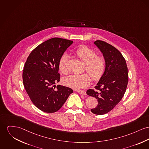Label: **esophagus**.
I'll return each instance as SVG.
<instances>
[{"instance_id":"obj_1","label":"esophagus","mask_w":149,"mask_h":149,"mask_svg":"<svg viewBox=\"0 0 149 149\" xmlns=\"http://www.w3.org/2000/svg\"><path fill=\"white\" fill-rule=\"evenodd\" d=\"M77 92H78V93H79V94H81V95H85L86 94V91H84V90H78L77 91Z\"/></svg>"}]
</instances>
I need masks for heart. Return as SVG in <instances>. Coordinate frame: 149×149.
<instances>
[{"label": "heart", "instance_id": "heart-1", "mask_svg": "<svg viewBox=\"0 0 149 149\" xmlns=\"http://www.w3.org/2000/svg\"><path fill=\"white\" fill-rule=\"evenodd\" d=\"M75 54L85 64V70L87 73L80 74H70L63 79L64 84L74 89L86 87L90 82L91 78L94 81H98L102 77L106 68V60L101 56H97V52L86 46H81L76 50ZM69 56L63 54L59 63V70L63 74L68 72L67 64ZM90 75L89 76L88 74Z\"/></svg>", "mask_w": 149, "mask_h": 149}]
</instances>
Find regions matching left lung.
Segmentation results:
<instances>
[{
	"label": "left lung",
	"mask_w": 149,
	"mask_h": 149,
	"mask_svg": "<svg viewBox=\"0 0 149 149\" xmlns=\"http://www.w3.org/2000/svg\"><path fill=\"white\" fill-rule=\"evenodd\" d=\"M94 43L103 54L106 68L95 89H89L86 93L97 99V106L91 111L100 115L108 113L121 100L127 89L128 73L125 60L119 50L103 40Z\"/></svg>",
	"instance_id": "left-lung-1"
}]
</instances>
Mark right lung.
Returning a JSON list of instances; mask_svg holds the SVG:
<instances>
[{
	"instance_id": "right-lung-1",
	"label": "right lung",
	"mask_w": 149,
	"mask_h": 149,
	"mask_svg": "<svg viewBox=\"0 0 149 149\" xmlns=\"http://www.w3.org/2000/svg\"><path fill=\"white\" fill-rule=\"evenodd\" d=\"M73 42L60 38L46 40L31 52L25 62L24 88L33 103L45 112L58 111L73 92L68 87L55 85L60 79V59Z\"/></svg>"
}]
</instances>
